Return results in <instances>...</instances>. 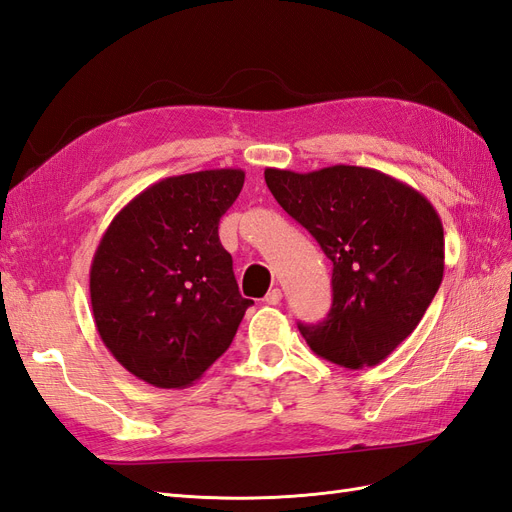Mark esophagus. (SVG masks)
Listing matches in <instances>:
<instances>
[{"instance_id":"34e87169","label":"esophagus","mask_w":512,"mask_h":512,"mask_svg":"<svg viewBox=\"0 0 512 512\" xmlns=\"http://www.w3.org/2000/svg\"><path fill=\"white\" fill-rule=\"evenodd\" d=\"M262 301H265L267 305H277V303L282 301V290H280V288H273V290H269V292H267V297L262 299Z\"/></svg>"}]
</instances>
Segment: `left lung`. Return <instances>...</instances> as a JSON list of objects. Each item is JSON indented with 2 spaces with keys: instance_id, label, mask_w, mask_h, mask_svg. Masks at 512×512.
<instances>
[{
  "instance_id": "left-lung-1",
  "label": "left lung",
  "mask_w": 512,
  "mask_h": 512,
  "mask_svg": "<svg viewBox=\"0 0 512 512\" xmlns=\"http://www.w3.org/2000/svg\"><path fill=\"white\" fill-rule=\"evenodd\" d=\"M265 181L333 262L327 320L299 322L307 346L348 369L378 365L418 327L442 284L438 211L421 192L376 168H267Z\"/></svg>"
}]
</instances>
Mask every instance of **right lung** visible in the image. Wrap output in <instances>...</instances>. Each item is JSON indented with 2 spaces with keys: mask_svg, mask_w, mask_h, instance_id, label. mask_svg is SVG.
Wrapping results in <instances>:
<instances>
[{
  "mask_svg": "<svg viewBox=\"0 0 512 512\" xmlns=\"http://www.w3.org/2000/svg\"><path fill=\"white\" fill-rule=\"evenodd\" d=\"M245 181L241 168L166 177L123 207L89 271L96 329L130 374L185 389L228 350L254 301L243 299L220 218Z\"/></svg>",
  "mask_w": 512,
  "mask_h": 512,
  "instance_id": "obj_1",
  "label": "right lung"
}]
</instances>
